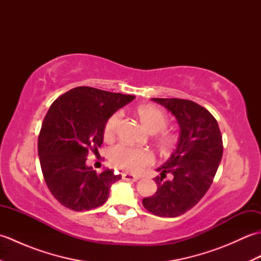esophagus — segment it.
Listing matches in <instances>:
<instances>
[{
  "mask_svg": "<svg viewBox=\"0 0 261 261\" xmlns=\"http://www.w3.org/2000/svg\"><path fill=\"white\" fill-rule=\"evenodd\" d=\"M122 178H123L124 180H127V181H137L140 178V177L136 176V175H131V174H123L122 175Z\"/></svg>",
  "mask_w": 261,
  "mask_h": 261,
  "instance_id": "esophagus-1",
  "label": "esophagus"
}]
</instances>
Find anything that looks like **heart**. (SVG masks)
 Returning a JSON list of instances; mask_svg holds the SVG:
<instances>
[{
  "mask_svg": "<svg viewBox=\"0 0 261 261\" xmlns=\"http://www.w3.org/2000/svg\"><path fill=\"white\" fill-rule=\"evenodd\" d=\"M137 113L142 125L152 134L164 130L167 125V115L162 109L153 107V105H143V107H140L137 110ZM120 122L121 115L119 113L112 115L107 121L104 126L105 139H112L116 130H118ZM160 140H162L164 146L169 147L174 145L176 139L173 135L163 134L160 137ZM110 160L116 167L129 171V173H139L147 166L152 165L154 158L151 152L142 150V149L116 146L110 151Z\"/></svg>",
  "mask_w": 261,
  "mask_h": 261,
  "instance_id": "obj_1",
  "label": "heart"
}]
</instances>
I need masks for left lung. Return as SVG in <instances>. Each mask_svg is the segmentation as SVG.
Masks as SVG:
<instances>
[{
  "label": "left lung",
  "mask_w": 261,
  "mask_h": 261,
  "mask_svg": "<svg viewBox=\"0 0 261 261\" xmlns=\"http://www.w3.org/2000/svg\"><path fill=\"white\" fill-rule=\"evenodd\" d=\"M163 105L179 125V138L170 157L156 170L157 192L142 199L143 207L164 218H176L201 201L212 184L222 159L219 124L206 109L181 98H152ZM169 172L173 178L164 181Z\"/></svg>",
  "instance_id": "8db88e82"
}]
</instances>
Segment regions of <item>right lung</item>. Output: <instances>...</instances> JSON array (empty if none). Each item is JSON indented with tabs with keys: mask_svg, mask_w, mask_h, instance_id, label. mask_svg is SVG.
Here are the masks:
<instances>
[{
	"mask_svg": "<svg viewBox=\"0 0 261 261\" xmlns=\"http://www.w3.org/2000/svg\"><path fill=\"white\" fill-rule=\"evenodd\" d=\"M134 95L80 86L55 101L43 119L38 154L46 184L57 201L73 211H88L107 202L121 179L112 169L97 174L86 166L90 149L97 150L107 121Z\"/></svg>",
	"mask_w": 261,
	"mask_h": 261,
	"instance_id": "1",
	"label": "right lung"
}]
</instances>
